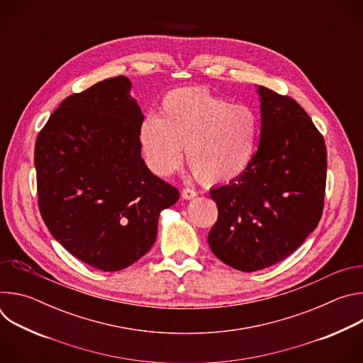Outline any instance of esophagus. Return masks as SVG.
Returning <instances> with one entry per match:
<instances>
[{"mask_svg":"<svg viewBox=\"0 0 363 363\" xmlns=\"http://www.w3.org/2000/svg\"><path fill=\"white\" fill-rule=\"evenodd\" d=\"M181 194H182L184 199H192L194 196H196V191L192 188H184Z\"/></svg>","mask_w":363,"mask_h":363,"instance_id":"esophagus-1","label":"esophagus"}]
</instances>
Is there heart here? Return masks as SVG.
<instances>
[{"instance_id": "heart-1", "label": "heart", "mask_w": 363, "mask_h": 363, "mask_svg": "<svg viewBox=\"0 0 363 363\" xmlns=\"http://www.w3.org/2000/svg\"><path fill=\"white\" fill-rule=\"evenodd\" d=\"M258 121L244 105H231L202 87L167 93L158 115H147L138 142L146 167L158 177L175 172L184 160L195 177L210 185L237 179L250 167Z\"/></svg>"}]
</instances>
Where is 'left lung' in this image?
<instances>
[{
    "label": "left lung",
    "instance_id": "left-lung-1",
    "mask_svg": "<svg viewBox=\"0 0 363 363\" xmlns=\"http://www.w3.org/2000/svg\"><path fill=\"white\" fill-rule=\"evenodd\" d=\"M258 149L247 171L213 188L218 218L208 234L216 257L240 272L270 267L296 251L323 213L328 153L298 103L264 86Z\"/></svg>",
    "mask_w": 363,
    "mask_h": 363
}]
</instances>
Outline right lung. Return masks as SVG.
<instances>
[{"instance_id": "obj_1", "label": "right lung", "mask_w": 363, "mask_h": 363, "mask_svg": "<svg viewBox=\"0 0 363 363\" xmlns=\"http://www.w3.org/2000/svg\"><path fill=\"white\" fill-rule=\"evenodd\" d=\"M128 77L66 97L40 130L34 150L40 214L72 255L119 272L155 242L158 218L179 192L145 165L142 111Z\"/></svg>"}]
</instances>
